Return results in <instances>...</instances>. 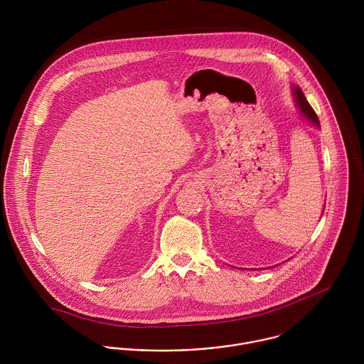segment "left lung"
Masks as SVG:
<instances>
[{"label": "left lung", "instance_id": "1", "mask_svg": "<svg viewBox=\"0 0 364 364\" xmlns=\"http://www.w3.org/2000/svg\"><path fill=\"white\" fill-rule=\"evenodd\" d=\"M293 92H294V98H296V104L300 110V113L303 114V117H306L309 122H311L314 126L319 127V120L316 113L314 112L311 105L309 104V101L306 100L303 91L299 87H293Z\"/></svg>", "mask_w": 364, "mask_h": 364}]
</instances>
